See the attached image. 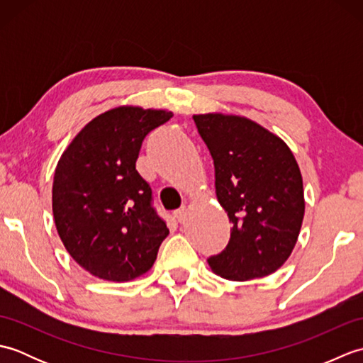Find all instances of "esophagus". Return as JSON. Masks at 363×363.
<instances>
[{
	"label": "esophagus",
	"instance_id": "obj_1",
	"mask_svg": "<svg viewBox=\"0 0 363 363\" xmlns=\"http://www.w3.org/2000/svg\"><path fill=\"white\" fill-rule=\"evenodd\" d=\"M174 218L179 223H186V220H187V209H186V207H181V209H177L174 212Z\"/></svg>",
	"mask_w": 363,
	"mask_h": 363
}]
</instances>
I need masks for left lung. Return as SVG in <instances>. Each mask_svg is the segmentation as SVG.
Instances as JSON below:
<instances>
[{"mask_svg":"<svg viewBox=\"0 0 363 363\" xmlns=\"http://www.w3.org/2000/svg\"><path fill=\"white\" fill-rule=\"evenodd\" d=\"M194 120L213 159L217 199L233 223L226 248L207 260L212 272L229 281L274 273L290 257L304 218L295 156L250 118L201 113Z\"/></svg>","mask_w":363,"mask_h":363,"instance_id":"left-lung-1","label":"left lung"}]
</instances>
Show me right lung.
Instances as JSON below:
<instances>
[{
	"label": "right lung",
	"instance_id": "right-lung-1",
	"mask_svg": "<svg viewBox=\"0 0 363 363\" xmlns=\"http://www.w3.org/2000/svg\"><path fill=\"white\" fill-rule=\"evenodd\" d=\"M172 112L120 106L87 123L59 159L52 215L65 250L99 279L128 282L157 257L168 228L135 162L143 138Z\"/></svg>",
	"mask_w": 363,
	"mask_h": 363
}]
</instances>
